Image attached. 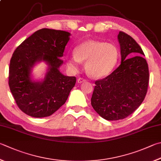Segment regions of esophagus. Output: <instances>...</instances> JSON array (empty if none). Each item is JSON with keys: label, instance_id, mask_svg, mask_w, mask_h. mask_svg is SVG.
Wrapping results in <instances>:
<instances>
[{"label": "esophagus", "instance_id": "34e87169", "mask_svg": "<svg viewBox=\"0 0 161 161\" xmlns=\"http://www.w3.org/2000/svg\"><path fill=\"white\" fill-rule=\"evenodd\" d=\"M77 81H78V83H83V82H85V81H86V80L85 79V78H79L77 80Z\"/></svg>", "mask_w": 161, "mask_h": 161}]
</instances>
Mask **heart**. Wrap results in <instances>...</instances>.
<instances>
[{
	"label": "heart",
	"mask_w": 161,
	"mask_h": 161,
	"mask_svg": "<svg viewBox=\"0 0 161 161\" xmlns=\"http://www.w3.org/2000/svg\"><path fill=\"white\" fill-rule=\"evenodd\" d=\"M74 55L67 59L72 71L78 70L80 62H86L87 74L95 78L106 77L113 71L119 59V50L114 44L86 41L75 48Z\"/></svg>",
	"instance_id": "b5f03b06"
}]
</instances>
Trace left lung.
Returning a JSON list of instances; mask_svg holds the SVG:
<instances>
[{
    "instance_id": "left-lung-1",
    "label": "left lung",
    "mask_w": 161,
    "mask_h": 161,
    "mask_svg": "<svg viewBox=\"0 0 161 161\" xmlns=\"http://www.w3.org/2000/svg\"><path fill=\"white\" fill-rule=\"evenodd\" d=\"M121 64L104 78L95 81L91 104L107 120L123 119L132 114L147 95L149 73L141 47L131 36L120 31ZM135 56L130 58V56Z\"/></svg>"
}]
</instances>
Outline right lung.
Masks as SVG:
<instances>
[{
	"instance_id": "obj_1",
	"label": "right lung",
	"mask_w": 161,
	"mask_h": 161,
	"mask_svg": "<svg viewBox=\"0 0 161 161\" xmlns=\"http://www.w3.org/2000/svg\"><path fill=\"white\" fill-rule=\"evenodd\" d=\"M71 33L42 29L24 41L12 56L9 86L18 107L34 118L50 116L66 102L76 78L66 76L59 69ZM43 61L48 66L43 80L31 78L32 68Z\"/></svg>"
}]
</instances>
